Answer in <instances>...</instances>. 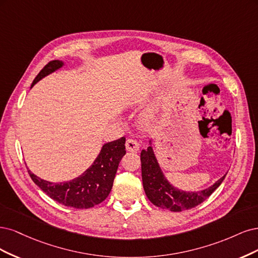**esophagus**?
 <instances>
[{"label":"esophagus","instance_id":"34e87169","mask_svg":"<svg viewBox=\"0 0 258 258\" xmlns=\"http://www.w3.org/2000/svg\"><path fill=\"white\" fill-rule=\"evenodd\" d=\"M126 150L130 152H137L139 150V144L135 139H127L125 143Z\"/></svg>","mask_w":258,"mask_h":258}]
</instances>
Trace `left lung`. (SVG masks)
Wrapping results in <instances>:
<instances>
[{
    "mask_svg": "<svg viewBox=\"0 0 258 258\" xmlns=\"http://www.w3.org/2000/svg\"><path fill=\"white\" fill-rule=\"evenodd\" d=\"M149 145L150 146L147 148V150H143L140 153L141 177H143V184L147 197L156 207L173 212L192 209L205 202L225 179L226 174H224L213 185L198 192H185L174 187L166 179L156 160L151 146L152 139L149 141Z\"/></svg>",
    "mask_w": 258,
    "mask_h": 258,
    "instance_id": "left-lung-1",
    "label": "left lung"
}]
</instances>
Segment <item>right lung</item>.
I'll return each mask as SVG.
<instances>
[{
	"mask_svg": "<svg viewBox=\"0 0 258 258\" xmlns=\"http://www.w3.org/2000/svg\"><path fill=\"white\" fill-rule=\"evenodd\" d=\"M64 66V62L54 60L49 62L33 80L31 88ZM125 151V138L105 144L93 164L79 177L70 181L53 183L35 176L29 168L28 172L33 182L53 201L75 209H89L101 204L109 195L118 166Z\"/></svg>",
	"mask_w": 258,
	"mask_h": 258,
	"instance_id": "add662e5",
	"label": "right lung"
}]
</instances>
